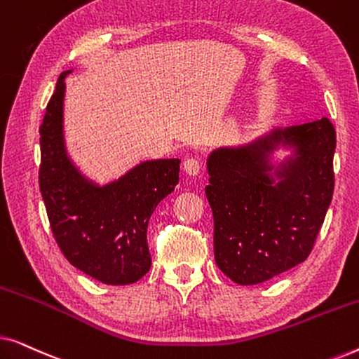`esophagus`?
I'll use <instances>...</instances> for the list:
<instances>
[{
    "mask_svg": "<svg viewBox=\"0 0 359 359\" xmlns=\"http://www.w3.org/2000/svg\"><path fill=\"white\" fill-rule=\"evenodd\" d=\"M183 168L188 175L196 176V175H199V171H201V163H199V160H196V158H188V160H184Z\"/></svg>",
    "mask_w": 359,
    "mask_h": 359,
    "instance_id": "obj_1",
    "label": "esophagus"
}]
</instances>
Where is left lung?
I'll return each mask as SVG.
<instances>
[{
	"label": "left lung",
	"mask_w": 359,
	"mask_h": 359,
	"mask_svg": "<svg viewBox=\"0 0 359 359\" xmlns=\"http://www.w3.org/2000/svg\"><path fill=\"white\" fill-rule=\"evenodd\" d=\"M279 143L294 146L297 158L274 182L266 156ZM335 147L333 124L322 117L210 154L205 196L214 215V257L233 283H264L306 262L332 203Z\"/></svg>",
	"instance_id": "obj_1"
}]
</instances>
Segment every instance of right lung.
<instances>
[{"mask_svg": "<svg viewBox=\"0 0 359 359\" xmlns=\"http://www.w3.org/2000/svg\"><path fill=\"white\" fill-rule=\"evenodd\" d=\"M41 124L39 186L58 248L73 266L104 284H132L150 269L147 227L180 181V160L144 161L107 186L83 178L63 145L65 76Z\"/></svg>", "mask_w": 359, "mask_h": 359, "instance_id": "right-lung-1", "label": "right lung"}]
</instances>
